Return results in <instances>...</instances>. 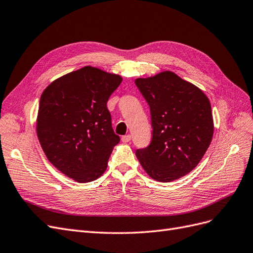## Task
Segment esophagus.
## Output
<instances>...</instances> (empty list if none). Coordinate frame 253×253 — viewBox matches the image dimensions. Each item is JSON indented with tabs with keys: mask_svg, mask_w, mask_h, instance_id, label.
<instances>
[{
	"mask_svg": "<svg viewBox=\"0 0 253 253\" xmlns=\"http://www.w3.org/2000/svg\"><path fill=\"white\" fill-rule=\"evenodd\" d=\"M121 140L124 142H129L131 141V135H125L121 137Z\"/></svg>",
	"mask_w": 253,
	"mask_h": 253,
	"instance_id": "obj_1",
	"label": "esophagus"
}]
</instances>
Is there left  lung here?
<instances>
[{
  "mask_svg": "<svg viewBox=\"0 0 253 253\" xmlns=\"http://www.w3.org/2000/svg\"><path fill=\"white\" fill-rule=\"evenodd\" d=\"M135 84L150 106L153 127L151 143L136 156L153 179H178L198 165L212 140L209 99L172 72L138 78Z\"/></svg>",
  "mask_w": 253,
  "mask_h": 253,
  "instance_id": "obj_1",
  "label": "left lung"
}]
</instances>
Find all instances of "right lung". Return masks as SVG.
Segmentation results:
<instances>
[{
  "label": "right lung",
  "instance_id": "right-lung-1",
  "mask_svg": "<svg viewBox=\"0 0 253 253\" xmlns=\"http://www.w3.org/2000/svg\"><path fill=\"white\" fill-rule=\"evenodd\" d=\"M121 81L85 66L51 82L41 95L38 138L49 162L76 181L100 177L120 141L106 102Z\"/></svg>",
  "mask_w": 253,
  "mask_h": 253
}]
</instances>
